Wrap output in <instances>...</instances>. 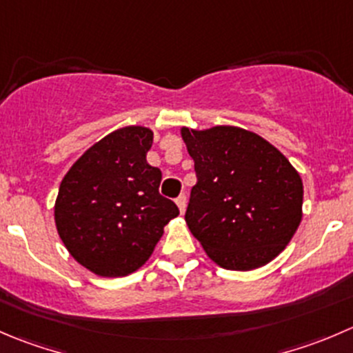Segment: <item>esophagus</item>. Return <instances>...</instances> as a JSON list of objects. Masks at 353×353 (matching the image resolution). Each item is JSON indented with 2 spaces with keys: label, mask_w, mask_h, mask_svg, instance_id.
Returning a JSON list of instances; mask_svg holds the SVG:
<instances>
[{
  "label": "esophagus",
  "mask_w": 353,
  "mask_h": 353,
  "mask_svg": "<svg viewBox=\"0 0 353 353\" xmlns=\"http://www.w3.org/2000/svg\"><path fill=\"white\" fill-rule=\"evenodd\" d=\"M176 203H177V207H179V212L183 214V212L186 210V194H181V196H177Z\"/></svg>",
  "instance_id": "34e87169"
}]
</instances>
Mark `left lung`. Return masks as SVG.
Here are the masks:
<instances>
[{
  "label": "left lung",
  "instance_id": "obj_1",
  "mask_svg": "<svg viewBox=\"0 0 353 353\" xmlns=\"http://www.w3.org/2000/svg\"><path fill=\"white\" fill-rule=\"evenodd\" d=\"M194 160L186 224L208 259L229 271L274 260L302 222L303 183L262 136L234 125L181 129Z\"/></svg>",
  "mask_w": 353,
  "mask_h": 353
}]
</instances>
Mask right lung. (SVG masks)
I'll list each match as a JSON object with an SVG mask.
<instances>
[{
  "instance_id": "add662e5",
  "label": "right lung",
  "mask_w": 353,
  "mask_h": 353,
  "mask_svg": "<svg viewBox=\"0 0 353 353\" xmlns=\"http://www.w3.org/2000/svg\"><path fill=\"white\" fill-rule=\"evenodd\" d=\"M152 143V129H117L85 150L61 179L54 201L58 236L82 268L101 278L145 265L163 228L179 215L159 193L160 169L146 162Z\"/></svg>"
}]
</instances>
